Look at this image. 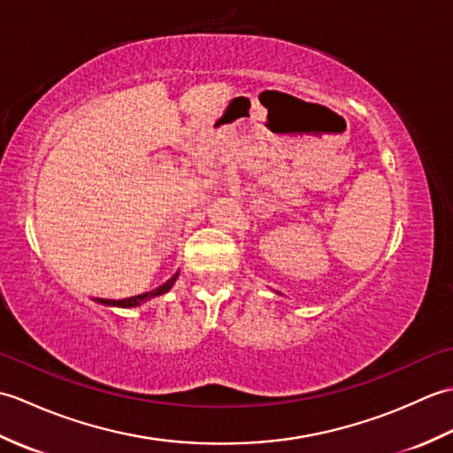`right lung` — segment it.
I'll return each mask as SVG.
<instances>
[{"label":"right lung","instance_id":"right-lung-1","mask_svg":"<svg viewBox=\"0 0 453 453\" xmlns=\"http://www.w3.org/2000/svg\"><path fill=\"white\" fill-rule=\"evenodd\" d=\"M177 276H179V274L169 278V280H167L165 284H161L159 288H156V290L146 292V294H140V296H134V297H127V300H103V297H97V302H99V303H104V305H117V307H136V305L143 303L146 300H151V297H156V296H161V294L169 292L171 286L175 284Z\"/></svg>","mask_w":453,"mask_h":453}]
</instances>
